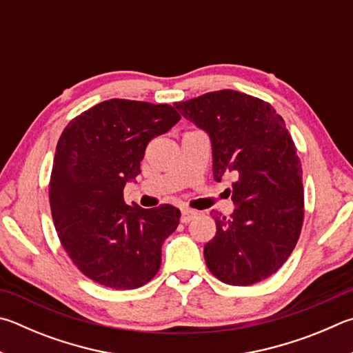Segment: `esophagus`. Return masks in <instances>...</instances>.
Segmentation results:
<instances>
[{"label": "esophagus", "mask_w": 353, "mask_h": 353, "mask_svg": "<svg viewBox=\"0 0 353 353\" xmlns=\"http://www.w3.org/2000/svg\"><path fill=\"white\" fill-rule=\"evenodd\" d=\"M196 211H193V210H188V208H182V211H181V221L183 222V223H187V222H190V221H193L194 217H196Z\"/></svg>", "instance_id": "esophagus-1"}]
</instances>
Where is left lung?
Returning a JSON list of instances; mask_svg holds the SVG:
<instances>
[{"instance_id":"obj_1","label":"left lung","mask_w":353,"mask_h":353,"mask_svg":"<svg viewBox=\"0 0 353 353\" xmlns=\"http://www.w3.org/2000/svg\"><path fill=\"white\" fill-rule=\"evenodd\" d=\"M208 132L213 176L233 174L234 213L214 216L203 247L208 270L230 285H252L276 273L299 239L304 221L303 168L285 121L267 101L222 89L174 103Z\"/></svg>"}]
</instances>
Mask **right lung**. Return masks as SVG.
I'll return each mask as SVG.
<instances>
[{"label": "right lung", "mask_w": 353, "mask_h": 353, "mask_svg": "<svg viewBox=\"0 0 353 353\" xmlns=\"http://www.w3.org/2000/svg\"><path fill=\"white\" fill-rule=\"evenodd\" d=\"M179 120L171 105L111 99L77 115L61 132L50 211L65 252L94 283L131 290L157 274L162 243L177 228L181 211L166 203L131 207L123 190L140 174L148 143Z\"/></svg>", "instance_id": "add662e5"}]
</instances>
